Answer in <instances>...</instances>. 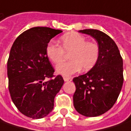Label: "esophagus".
<instances>
[{"instance_id": "obj_1", "label": "esophagus", "mask_w": 131, "mask_h": 131, "mask_svg": "<svg viewBox=\"0 0 131 131\" xmlns=\"http://www.w3.org/2000/svg\"><path fill=\"white\" fill-rule=\"evenodd\" d=\"M63 79H64V80L65 81V82H69V81L72 80V79L71 77H63Z\"/></svg>"}]
</instances>
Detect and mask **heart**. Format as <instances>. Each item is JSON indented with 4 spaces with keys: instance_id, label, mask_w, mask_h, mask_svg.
<instances>
[{
    "instance_id": "b5f03b06",
    "label": "heart",
    "mask_w": 131,
    "mask_h": 131,
    "mask_svg": "<svg viewBox=\"0 0 131 131\" xmlns=\"http://www.w3.org/2000/svg\"><path fill=\"white\" fill-rule=\"evenodd\" d=\"M60 47L49 42L46 47L48 58L55 64L62 62L69 53V62L61 63L56 67L59 74L69 77L82 69L88 71L97 64L100 56V48L95 41L87 39L77 32H69L59 39Z\"/></svg>"
}]
</instances>
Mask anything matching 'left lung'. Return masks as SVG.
I'll return each mask as SVG.
<instances>
[{
	"mask_svg": "<svg viewBox=\"0 0 131 131\" xmlns=\"http://www.w3.org/2000/svg\"><path fill=\"white\" fill-rule=\"evenodd\" d=\"M79 32L90 35L100 48L98 61L88 72L74 77L73 95L75 110L86 117H96L113 106L123 84V63L116 43L106 34L97 29Z\"/></svg>",
	"mask_w": 131,
	"mask_h": 131,
	"instance_id": "8db88e82",
	"label": "left lung"
}]
</instances>
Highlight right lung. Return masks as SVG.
<instances>
[{"instance_id": "right-lung-1", "label": "right lung", "mask_w": 131, "mask_h": 131, "mask_svg": "<svg viewBox=\"0 0 131 131\" xmlns=\"http://www.w3.org/2000/svg\"><path fill=\"white\" fill-rule=\"evenodd\" d=\"M62 30L49 27L30 28L15 40L7 63L8 90L18 110L27 117L40 119L54 108V97L64 80L54 78V69L46 54L50 40ZM47 78L50 80L46 82Z\"/></svg>"}]
</instances>
